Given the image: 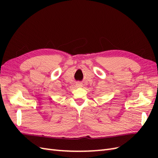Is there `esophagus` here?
Masks as SVG:
<instances>
[{
    "mask_svg": "<svg viewBox=\"0 0 158 158\" xmlns=\"http://www.w3.org/2000/svg\"><path fill=\"white\" fill-rule=\"evenodd\" d=\"M76 85H77V87H78V88H81V87H83V85L81 84V83H76Z\"/></svg>",
    "mask_w": 158,
    "mask_h": 158,
    "instance_id": "obj_1",
    "label": "esophagus"
}]
</instances>
